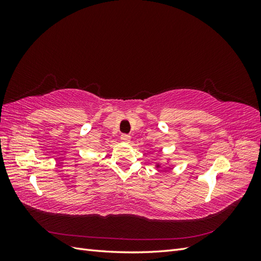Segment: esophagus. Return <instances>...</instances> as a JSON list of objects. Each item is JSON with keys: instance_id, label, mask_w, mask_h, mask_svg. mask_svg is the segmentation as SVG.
Listing matches in <instances>:
<instances>
[{"instance_id": "obj_1", "label": "esophagus", "mask_w": 261, "mask_h": 261, "mask_svg": "<svg viewBox=\"0 0 261 261\" xmlns=\"http://www.w3.org/2000/svg\"><path fill=\"white\" fill-rule=\"evenodd\" d=\"M121 140L124 141V143H129L130 136L128 135V134H122V135H121Z\"/></svg>"}]
</instances>
